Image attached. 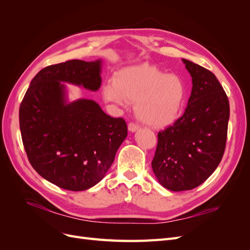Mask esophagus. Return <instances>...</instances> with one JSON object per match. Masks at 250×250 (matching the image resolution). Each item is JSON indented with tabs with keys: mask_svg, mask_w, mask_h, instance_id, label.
I'll use <instances>...</instances> for the list:
<instances>
[{
	"mask_svg": "<svg viewBox=\"0 0 250 250\" xmlns=\"http://www.w3.org/2000/svg\"><path fill=\"white\" fill-rule=\"evenodd\" d=\"M139 129H140V126L138 124H134V123L128 124V130H129L130 132H135Z\"/></svg>",
	"mask_w": 250,
	"mask_h": 250,
	"instance_id": "esophagus-1",
	"label": "esophagus"
}]
</instances>
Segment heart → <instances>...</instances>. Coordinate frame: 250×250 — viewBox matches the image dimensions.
Returning <instances> with one entry per match:
<instances>
[{
	"mask_svg": "<svg viewBox=\"0 0 250 250\" xmlns=\"http://www.w3.org/2000/svg\"><path fill=\"white\" fill-rule=\"evenodd\" d=\"M187 96L183 77L147 63L123 67L102 87L104 101L113 106L127 107L129 101H134L135 115L150 126L175 120L185 107Z\"/></svg>",
	"mask_w": 250,
	"mask_h": 250,
	"instance_id": "b5f03b06",
	"label": "heart"
}]
</instances>
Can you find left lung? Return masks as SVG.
I'll return each instance as SVG.
<instances>
[{
  "label": "left lung",
  "mask_w": 250,
  "mask_h": 250,
  "mask_svg": "<svg viewBox=\"0 0 250 250\" xmlns=\"http://www.w3.org/2000/svg\"><path fill=\"white\" fill-rule=\"evenodd\" d=\"M192 77L184 115L158 132L152 170L163 187L179 192L200 186L220 164L225 150L229 103L215 75L183 59Z\"/></svg>",
  "instance_id": "1"
}]
</instances>
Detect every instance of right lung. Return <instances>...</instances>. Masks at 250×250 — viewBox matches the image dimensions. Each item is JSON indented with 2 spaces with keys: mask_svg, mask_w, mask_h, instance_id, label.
<instances>
[{
  "mask_svg": "<svg viewBox=\"0 0 250 250\" xmlns=\"http://www.w3.org/2000/svg\"><path fill=\"white\" fill-rule=\"evenodd\" d=\"M102 60H69L36 74L20 107L28 160L42 177L64 190L84 191L107 173L127 137L122 118L105 113L94 100L69 102L64 83L97 92Z\"/></svg>",
  "mask_w": 250,
  "mask_h": 250,
  "instance_id": "1",
  "label": "right lung"
}]
</instances>
